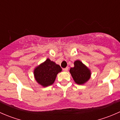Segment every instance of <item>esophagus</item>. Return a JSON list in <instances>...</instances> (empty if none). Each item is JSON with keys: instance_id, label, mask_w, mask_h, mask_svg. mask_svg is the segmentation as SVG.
Here are the masks:
<instances>
[{"instance_id": "obj_1", "label": "esophagus", "mask_w": 120, "mask_h": 120, "mask_svg": "<svg viewBox=\"0 0 120 120\" xmlns=\"http://www.w3.org/2000/svg\"><path fill=\"white\" fill-rule=\"evenodd\" d=\"M63 70L64 71H67L68 70V67H66V68H64L63 69Z\"/></svg>"}]
</instances>
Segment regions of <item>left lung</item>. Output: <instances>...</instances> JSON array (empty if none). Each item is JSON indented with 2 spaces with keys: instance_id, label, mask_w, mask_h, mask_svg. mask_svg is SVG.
I'll return each mask as SVG.
<instances>
[{
  "instance_id": "1",
  "label": "left lung",
  "mask_w": 120,
  "mask_h": 120,
  "mask_svg": "<svg viewBox=\"0 0 120 120\" xmlns=\"http://www.w3.org/2000/svg\"><path fill=\"white\" fill-rule=\"evenodd\" d=\"M74 64V67L70 70L71 76L77 84H83L90 78L91 74L90 70L79 60L75 61Z\"/></svg>"
}]
</instances>
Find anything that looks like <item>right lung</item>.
<instances>
[{
  "label": "right lung",
  "instance_id": "1",
  "mask_svg": "<svg viewBox=\"0 0 120 120\" xmlns=\"http://www.w3.org/2000/svg\"><path fill=\"white\" fill-rule=\"evenodd\" d=\"M62 69L59 65L48 59L45 62L36 67L34 76L36 81L43 86H48L54 83L57 74Z\"/></svg>",
  "mask_w": 120,
  "mask_h": 120
}]
</instances>
